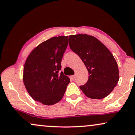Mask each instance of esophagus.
Returning a JSON list of instances; mask_svg holds the SVG:
<instances>
[{"mask_svg":"<svg viewBox=\"0 0 135 135\" xmlns=\"http://www.w3.org/2000/svg\"><path fill=\"white\" fill-rule=\"evenodd\" d=\"M70 78H71V79H72L73 80H74L75 79V75H72V76H70Z\"/></svg>","mask_w":135,"mask_h":135,"instance_id":"esophagus-1","label":"esophagus"}]
</instances>
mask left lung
Instances as JSON below:
<instances>
[{"label": "left lung", "instance_id": "1", "mask_svg": "<svg viewBox=\"0 0 135 135\" xmlns=\"http://www.w3.org/2000/svg\"><path fill=\"white\" fill-rule=\"evenodd\" d=\"M69 46L88 71V80L80 86L81 90L91 99L108 96L119 80L117 63L110 51L95 37L83 34L70 36Z\"/></svg>", "mask_w": 135, "mask_h": 135}]
</instances>
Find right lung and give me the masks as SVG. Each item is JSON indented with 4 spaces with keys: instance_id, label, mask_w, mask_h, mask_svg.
<instances>
[{
    "instance_id": "obj_1",
    "label": "right lung",
    "mask_w": 135,
    "mask_h": 135,
    "mask_svg": "<svg viewBox=\"0 0 135 135\" xmlns=\"http://www.w3.org/2000/svg\"><path fill=\"white\" fill-rule=\"evenodd\" d=\"M69 36L53 37L41 43L27 57L23 80L34 100L51 105L62 99L70 78L60 73Z\"/></svg>"
}]
</instances>
